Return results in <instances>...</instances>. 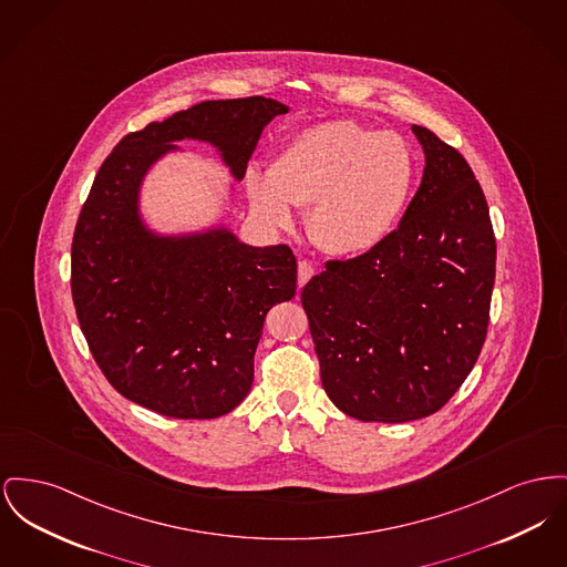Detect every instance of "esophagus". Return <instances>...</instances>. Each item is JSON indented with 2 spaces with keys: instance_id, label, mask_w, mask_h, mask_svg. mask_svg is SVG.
<instances>
[{
  "instance_id": "obj_1",
  "label": "esophagus",
  "mask_w": 567,
  "mask_h": 567,
  "mask_svg": "<svg viewBox=\"0 0 567 567\" xmlns=\"http://www.w3.org/2000/svg\"><path fill=\"white\" fill-rule=\"evenodd\" d=\"M312 276H315V267H312V264L300 261V264H298V285L303 287Z\"/></svg>"
}]
</instances>
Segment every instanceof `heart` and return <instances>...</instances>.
<instances>
[{
    "label": "heart",
    "mask_w": 567,
    "mask_h": 567,
    "mask_svg": "<svg viewBox=\"0 0 567 567\" xmlns=\"http://www.w3.org/2000/svg\"><path fill=\"white\" fill-rule=\"evenodd\" d=\"M417 156L396 133L351 120L293 134L269 171L246 173L252 212L285 229L293 207H308V234L333 257H362L399 229L417 184Z\"/></svg>",
    "instance_id": "heart-1"
}]
</instances>
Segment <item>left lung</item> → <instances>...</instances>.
Listing matches in <instances>:
<instances>
[{
    "label": "left lung",
    "mask_w": 567,
    "mask_h": 567,
    "mask_svg": "<svg viewBox=\"0 0 567 567\" xmlns=\"http://www.w3.org/2000/svg\"><path fill=\"white\" fill-rule=\"evenodd\" d=\"M426 167L392 237L351 261H330L301 306L333 404L362 422L433 415L482 351L497 244L465 158L411 126Z\"/></svg>",
    "instance_id": "obj_1"
}]
</instances>
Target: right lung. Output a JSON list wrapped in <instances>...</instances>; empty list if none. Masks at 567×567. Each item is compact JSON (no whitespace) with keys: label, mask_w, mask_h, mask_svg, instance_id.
Returning <instances> with one entry per match:
<instances>
[{"label":"right lung","mask_w":567,"mask_h":567,"mask_svg":"<svg viewBox=\"0 0 567 567\" xmlns=\"http://www.w3.org/2000/svg\"><path fill=\"white\" fill-rule=\"evenodd\" d=\"M287 111L264 96L199 102L126 134L102 163L72 237L70 285L122 396L177 420L220 417L248 396L267 310L296 296V257L285 244H244L225 223L163 234L143 214V184L184 138L212 145L241 182L264 128Z\"/></svg>","instance_id":"1"}]
</instances>
